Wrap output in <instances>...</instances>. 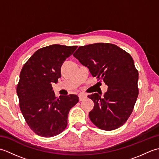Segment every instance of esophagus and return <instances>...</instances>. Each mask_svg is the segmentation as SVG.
<instances>
[{"label": "esophagus", "mask_w": 159, "mask_h": 159, "mask_svg": "<svg viewBox=\"0 0 159 159\" xmlns=\"http://www.w3.org/2000/svg\"><path fill=\"white\" fill-rule=\"evenodd\" d=\"M79 100L80 101H83V100H84L87 98V96L85 95V93H79Z\"/></svg>", "instance_id": "esophagus-1"}]
</instances>
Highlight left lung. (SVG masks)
<instances>
[{
  "label": "left lung",
  "mask_w": 159,
  "mask_h": 159,
  "mask_svg": "<svg viewBox=\"0 0 159 159\" xmlns=\"http://www.w3.org/2000/svg\"><path fill=\"white\" fill-rule=\"evenodd\" d=\"M73 56L108 86L102 98L97 93L88 96L94 102L89 114L92 122L104 130L122 126L139 94V73L130 54L113 43H96L80 46Z\"/></svg>",
  "instance_id": "left-lung-1"
}]
</instances>
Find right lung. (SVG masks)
<instances>
[{
    "mask_svg": "<svg viewBox=\"0 0 159 159\" xmlns=\"http://www.w3.org/2000/svg\"><path fill=\"white\" fill-rule=\"evenodd\" d=\"M77 46L53 44L37 50L23 66L16 92L20 111L35 134L51 137L65 130L71 108L79 101L74 94L55 97L52 83L61 77V67Z\"/></svg>",
    "mask_w": 159,
    "mask_h": 159,
    "instance_id": "1",
    "label": "right lung"
}]
</instances>
